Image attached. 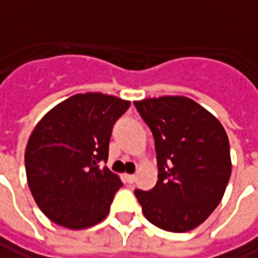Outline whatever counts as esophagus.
I'll return each mask as SVG.
<instances>
[{"label":"esophagus","mask_w":258,"mask_h":258,"mask_svg":"<svg viewBox=\"0 0 258 258\" xmlns=\"http://www.w3.org/2000/svg\"><path fill=\"white\" fill-rule=\"evenodd\" d=\"M136 174H124V180L127 182V183H133L134 180H136Z\"/></svg>","instance_id":"esophagus-1"}]
</instances>
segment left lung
<instances>
[{
	"instance_id": "obj_1",
	"label": "left lung",
	"mask_w": 258,
	"mask_h": 258,
	"mask_svg": "<svg viewBox=\"0 0 258 258\" xmlns=\"http://www.w3.org/2000/svg\"><path fill=\"white\" fill-rule=\"evenodd\" d=\"M134 105L150 127L157 183L136 190L144 217L170 232L199 227L218 207L231 176L230 141L219 119L187 96H159Z\"/></svg>"
}]
</instances>
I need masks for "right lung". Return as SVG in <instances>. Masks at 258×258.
<instances>
[{
	"label": "right lung",
	"mask_w": 258,
	"mask_h": 258,
	"mask_svg": "<svg viewBox=\"0 0 258 258\" xmlns=\"http://www.w3.org/2000/svg\"><path fill=\"white\" fill-rule=\"evenodd\" d=\"M130 101L101 92L76 94L53 107L31 131L24 162L41 212L57 225L84 230L107 218L122 186L98 163L108 160L111 131Z\"/></svg>",
	"instance_id": "right-lung-1"
}]
</instances>
